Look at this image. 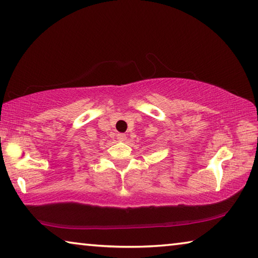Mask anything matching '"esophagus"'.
I'll return each instance as SVG.
<instances>
[{"label": "esophagus", "instance_id": "34e87169", "mask_svg": "<svg viewBox=\"0 0 258 258\" xmlns=\"http://www.w3.org/2000/svg\"><path fill=\"white\" fill-rule=\"evenodd\" d=\"M117 139H118L119 141H125L126 135L123 134V133H118V134H117Z\"/></svg>", "mask_w": 258, "mask_h": 258}]
</instances>
